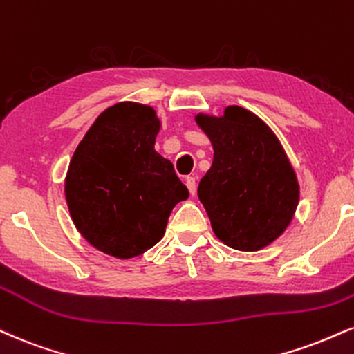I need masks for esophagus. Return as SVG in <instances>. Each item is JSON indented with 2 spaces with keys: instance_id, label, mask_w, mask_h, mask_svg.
Here are the masks:
<instances>
[{
  "instance_id": "34e87169",
  "label": "esophagus",
  "mask_w": 354,
  "mask_h": 354,
  "mask_svg": "<svg viewBox=\"0 0 354 354\" xmlns=\"http://www.w3.org/2000/svg\"><path fill=\"white\" fill-rule=\"evenodd\" d=\"M186 186H188L189 194L194 196V194H196V178H194V176H188V178H186Z\"/></svg>"
}]
</instances>
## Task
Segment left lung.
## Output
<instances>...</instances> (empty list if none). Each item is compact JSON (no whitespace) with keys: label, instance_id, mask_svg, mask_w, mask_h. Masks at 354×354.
<instances>
[{"label":"left lung","instance_id":"obj_1","mask_svg":"<svg viewBox=\"0 0 354 354\" xmlns=\"http://www.w3.org/2000/svg\"><path fill=\"white\" fill-rule=\"evenodd\" d=\"M214 158L198 186L212 231L225 245L261 250L283 234L295 214L300 188L290 160L257 115L231 105L223 117L198 113Z\"/></svg>","mask_w":354,"mask_h":354}]
</instances>
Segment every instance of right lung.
<instances>
[{
  "mask_svg": "<svg viewBox=\"0 0 354 354\" xmlns=\"http://www.w3.org/2000/svg\"><path fill=\"white\" fill-rule=\"evenodd\" d=\"M161 127L151 107L120 102L104 110L75 148L66 201L77 231L100 252L131 259L163 237L188 188L155 150Z\"/></svg>",
  "mask_w": 354,
  "mask_h": 354,
  "instance_id": "right-lung-1",
  "label": "right lung"
}]
</instances>
